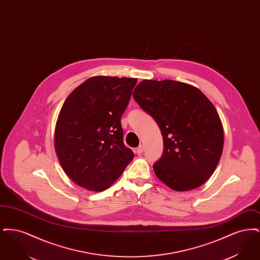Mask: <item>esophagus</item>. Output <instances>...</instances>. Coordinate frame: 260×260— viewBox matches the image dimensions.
I'll return each instance as SVG.
<instances>
[{"mask_svg":"<svg viewBox=\"0 0 260 260\" xmlns=\"http://www.w3.org/2000/svg\"><path fill=\"white\" fill-rule=\"evenodd\" d=\"M143 151H144V145H142V144H141V145H139L136 150V152L138 154V155H140Z\"/></svg>","mask_w":260,"mask_h":260,"instance_id":"esophagus-1","label":"esophagus"}]
</instances>
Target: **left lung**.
Listing matches in <instances>:
<instances>
[{"label": "left lung", "mask_w": 260, "mask_h": 260, "mask_svg": "<svg viewBox=\"0 0 260 260\" xmlns=\"http://www.w3.org/2000/svg\"><path fill=\"white\" fill-rule=\"evenodd\" d=\"M133 96L161 129L164 151L153 165L157 177L175 191L203 185L222 154V124L213 104L197 87L173 80H144Z\"/></svg>", "instance_id": "8db88e82"}]
</instances>
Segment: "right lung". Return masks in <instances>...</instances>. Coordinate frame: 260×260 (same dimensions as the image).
I'll list each match as a JSON object with an SVG mask.
<instances>
[{
    "label": "right lung",
    "instance_id": "add662e5",
    "mask_svg": "<svg viewBox=\"0 0 260 260\" xmlns=\"http://www.w3.org/2000/svg\"><path fill=\"white\" fill-rule=\"evenodd\" d=\"M137 79L95 76L76 87L62 105L54 148L76 184L100 192L113 184L135 154L123 141L121 118Z\"/></svg>",
    "mask_w": 260,
    "mask_h": 260
}]
</instances>
